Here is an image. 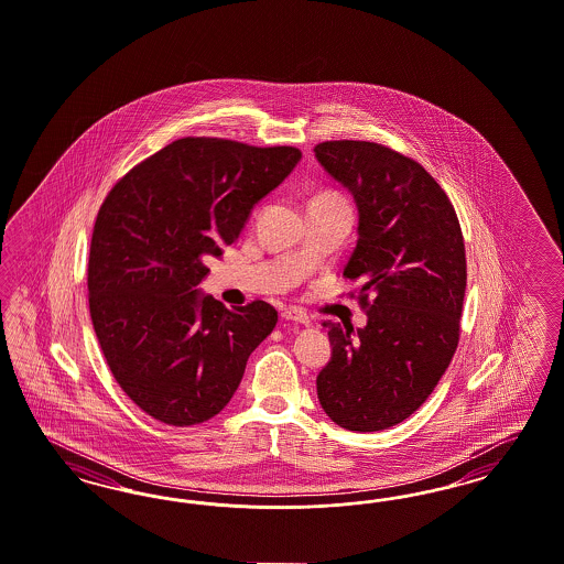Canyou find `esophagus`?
<instances>
[{"mask_svg": "<svg viewBox=\"0 0 564 564\" xmlns=\"http://www.w3.org/2000/svg\"><path fill=\"white\" fill-rule=\"evenodd\" d=\"M282 317H284L286 322H294V324H301V326H310V324H312L310 315L303 312V310H296V307H289V310H284V312H282Z\"/></svg>", "mask_w": 564, "mask_h": 564, "instance_id": "obj_1", "label": "esophagus"}]
</instances>
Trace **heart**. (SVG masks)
<instances>
[{"instance_id": "b5f03b06", "label": "heart", "mask_w": 564, "mask_h": 564, "mask_svg": "<svg viewBox=\"0 0 564 564\" xmlns=\"http://www.w3.org/2000/svg\"><path fill=\"white\" fill-rule=\"evenodd\" d=\"M313 200H317V203H343L340 196H336L333 192H322V194H317Z\"/></svg>"}]
</instances>
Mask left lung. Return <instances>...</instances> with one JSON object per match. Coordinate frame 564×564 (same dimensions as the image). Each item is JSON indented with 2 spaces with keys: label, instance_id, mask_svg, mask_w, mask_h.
I'll list each match as a JSON object with an SVG mask.
<instances>
[{
  "label": "left lung",
  "instance_id": "left-lung-1",
  "mask_svg": "<svg viewBox=\"0 0 564 564\" xmlns=\"http://www.w3.org/2000/svg\"><path fill=\"white\" fill-rule=\"evenodd\" d=\"M313 152L354 194L357 247L343 275L361 284L368 313L357 330L324 322L333 357L317 399L347 431H384L416 412L456 354L466 291L458 215L433 175L391 148L336 140Z\"/></svg>",
  "mask_w": 564,
  "mask_h": 564
}]
</instances>
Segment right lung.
<instances>
[{
    "label": "right lung",
    "instance_id": "right-lung-1",
    "mask_svg": "<svg viewBox=\"0 0 564 564\" xmlns=\"http://www.w3.org/2000/svg\"><path fill=\"white\" fill-rule=\"evenodd\" d=\"M299 161V148L182 138L108 192L89 247V315L115 380L148 416L192 426L219 414L272 333L270 303L228 310L198 284Z\"/></svg>",
    "mask_w": 564,
    "mask_h": 564
}]
</instances>
